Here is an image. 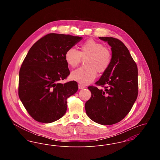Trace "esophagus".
Listing matches in <instances>:
<instances>
[{
  "label": "esophagus",
  "mask_w": 160,
  "mask_h": 160,
  "mask_svg": "<svg viewBox=\"0 0 160 160\" xmlns=\"http://www.w3.org/2000/svg\"><path fill=\"white\" fill-rule=\"evenodd\" d=\"M85 87H84V86H83V85H82L81 84H78V89H83Z\"/></svg>",
  "instance_id": "esophagus-1"
}]
</instances>
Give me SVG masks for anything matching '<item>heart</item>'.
Here are the masks:
<instances>
[{
	"instance_id": "heart-1",
	"label": "heart",
	"mask_w": 160,
	"mask_h": 160,
	"mask_svg": "<svg viewBox=\"0 0 160 160\" xmlns=\"http://www.w3.org/2000/svg\"><path fill=\"white\" fill-rule=\"evenodd\" d=\"M80 48V52L74 48L68 49L65 54V59L69 67L76 68L82 58L87 57L84 62L86 67L72 71L71 78L79 83L88 84L95 78L97 71L102 73L108 68L112 54L108 48L92 39L84 41Z\"/></svg>"
}]
</instances>
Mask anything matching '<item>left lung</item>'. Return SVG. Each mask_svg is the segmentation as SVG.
Instances as JSON below:
<instances>
[{"instance_id":"1","label":"left lung","mask_w":160,"mask_h":160,"mask_svg":"<svg viewBox=\"0 0 160 160\" xmlns=\"http://www.w3.org/2000/svg\"><path fill=\"white\" fill-rule=\"evenodd\" d=\"M99 38L112 47V59L108 68L95 83L104 89L88 87L91 97L86 102L85 110L93 121L109 125L122 121L137 99L138 69L121 41L113 37Z\"/></svg>"}]
</instances>
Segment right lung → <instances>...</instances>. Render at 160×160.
Wrapping results in <instances>:
<instances>
[{
  "label": "right lung",
  "mask_w": 160,
  "mask_h": 160,
  "mask_svg": "<svg viewBox=\"0 0 160 160\" xmlns=\"http://www.w3.org/2000/svg\"><path fill=\"white\" fill-rule=\"evenodd\" d=\"M82 38L49 33L29 50L19 72L18 96L35 121L51 123L65 114L67 99L78 91V84L59 83L70 73L65 54Z\"/></svg>",
  "instance_id": "obj_1"
}]
</instances>
